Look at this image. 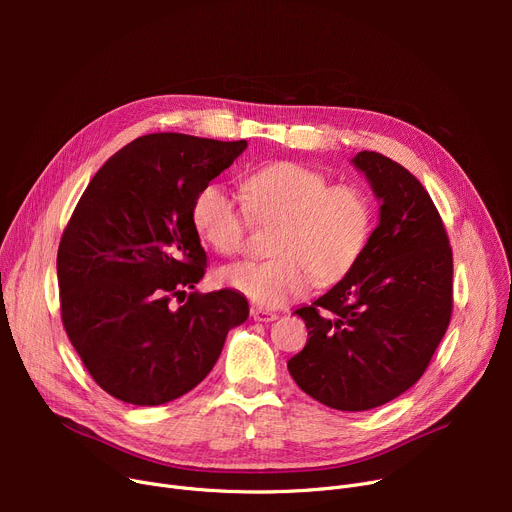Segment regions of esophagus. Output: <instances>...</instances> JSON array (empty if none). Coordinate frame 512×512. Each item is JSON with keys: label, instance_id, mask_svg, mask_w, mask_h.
I'll use <instances>...</instances> for the list:
<instances>
[{"label": "esophagus", "instance_id": "esophagus-1", "mask_svg": "<svg viewBox=\"0 0 512 512\" xmlns=\"http://www.w3.org/2000/svg\"><path fill=\"white\" fill-rule=\"evenodd\" d=\"M251 315L255 321H263V324H267V321H274L278 319V313L274 311H267V309H261V307H251Z\"/></svg>", "mask_w": 512, "mask_h": 512}]
</instances>
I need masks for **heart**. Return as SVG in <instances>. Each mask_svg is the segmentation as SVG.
<instances>
[{"label":"heart","mask_w":512,"mask_h":512,"mask_svg":"<svg viewBox=\"0 0 512 512\" xmlns=\"http://www.w3.org/2000/svg\"><path fill=\"white\" fill-rule=\"evenodd\" d=\"M242 206L224 186L209 184L193 201V228L209 249L236 255L251 220L278 224L270 261L224 267L220 282L255 305L284 307L313 286H332L355 270L373 230V207L357 184H330L299 161H270L240 180Z\"/></svg>","instance_id":"1"}]
</instances>
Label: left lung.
<instances>
[{"instance_id":"1","label":"left lung","mask_w":512,"mask_h":512,"mask_svg":"<svg viewBox=\"0 0 512 512\" xmlns=\"http://www.w3.org/2000/svg\"><path fill=\"white\" fill-rule=\"evenodd\" d=\"M353 164L382 201L355 270L294 311L309 330L288 361L292 380L321 405L367 411L407 392L432 361L452 315V249L423 184L390 157Z\"/></svg>"}]
</instances>
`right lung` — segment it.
I'll list each match as a JSON object with an SVG mask.
<instances>
[{"instance_id": "1", "label": "right lung", "mask_w": 512, "mask_h": 512, "mask_svg": "<svg viewBox=\"0 0 512 512\" xmlns=\"http://www.w3.org/2000/svg\"><path fill=\"white\" fill-rule=\"evenodd\" d=\"M245 149L247 141L145 134L105 161L74 207L58 249L62 324L114 398L155 407L193 390L228 330L249 317L240 292L195 290L207 255L191 218L201 188ZM184 296L178 310L169 305Z\"/></svg>"}]
</instances>
